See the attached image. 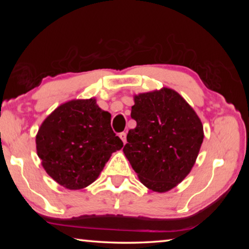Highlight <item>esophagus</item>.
<instances>
[{"instance_id":"esophagus-1","label":"esophagus","mask_w":249,"mask_h":249,"mask_svg":"<svg viewBox=\"0 0 249 249\" xmlns=\"http://www.w3.org/2000/svg\"><path fill=\"white\" fill-rule=\"evenodd\" d=\"M120 138L122 140V142H123V144L125 145L126 144V133H120Z\"/></svg>"}]
</instances>
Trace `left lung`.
Masks as SVG:
<instances>
[{
	"label": "left lung",
	"mask_w": 249,
	"mask_h": 249,
	"mask_svg": "<svg viewBox=\"0 0 249 249\" xmlns=\"http://www.w3.org/2000/svg\"><path fill=\"white\" fill-rule=\"evenodd\" d=\"M123 151L141 182L155 192L177 187L192 169L203 142V125L178 92L162 88L134 95Z\"/></svg>",
	"instance_id": "8db88e82"
}]
</instances>
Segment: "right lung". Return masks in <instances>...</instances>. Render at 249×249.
I'll use <instances>...</instances> for the list:
<instances>
[{"instance_id": "1", "label": "right lung", "mask_w": 249, "mask_h": 249, "mask_svg": "<svg viewBox=\"0 0 249 249\" xmlns=\"http://www.w3.org/2000/svg\"><path fill=\"white\" fill-rule=\"evenodd\" d=\"M123 142L111 127V114L94 98L71 100L46 117L36 135L46 172L62 187L79 190L98 179Z\"/></svg>"}]
</instances>
